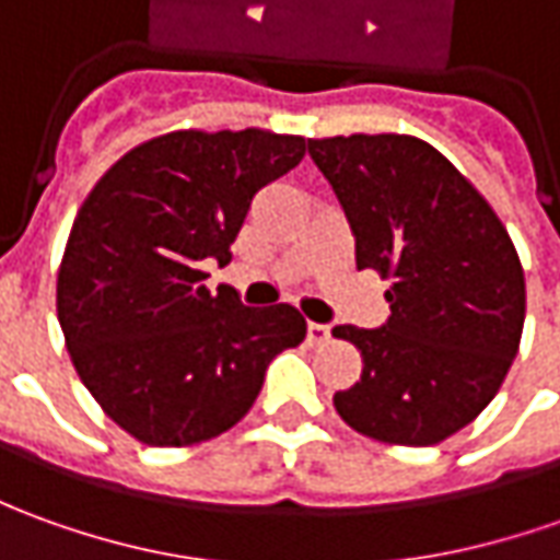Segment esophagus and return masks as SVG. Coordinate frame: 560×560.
<instances>
[{"label":"esophagus","mask_w":560,"mask_h":560,"mask_svg":"<svg viewBox=\"0 0 560 560\" xmlns=\"http://www.w3.org/2000/svg\"><path fill=\"white\" fill-rule=\"evenodd\" d=\"M306 337H310V343H325L330 337L328 325H318V322H310L306 325Z\"/></svg>","instance_id":"1"}]
</instances>
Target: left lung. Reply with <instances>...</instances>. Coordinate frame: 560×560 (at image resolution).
Instances as JSON below:
<instances>
[{
  "mask_svg": "<svg viewBox=\"0 0 560 560\" xmlns=\"http://www.w3.org/2000/svg\"><path fill=\"white\" fill-rule=\"evenodd\" d=\"M355 235L359 269L392 276L380 328L337 325L361 349L334 408L355 432L429 447L469 425L503 386L524 328V272L481 192L425 140H310Z\"/></svg>",
  "mask_w": 560,
  "mask_h": 560,
  "instance_id": "obj_1",
  "label": "left lung"
}]
</instances>
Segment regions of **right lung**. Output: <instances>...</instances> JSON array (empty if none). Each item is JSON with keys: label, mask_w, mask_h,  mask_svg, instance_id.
<instances>
[{"label": "right lung", "mask_w": 560, "mask_h": 560, "mask_svg": "<svg viewBox=\"0 0 560 560\" xmlns=\"http://www.w3.org/2000/svg\"><path fill=\"white\" fill-rule=\"evenodd\" d=\"M306 140L269 131H171L121 155L72 220L57 318L97 405L152 447L235 425L281 349L303 343L291 303L245 306L226 264L254 196L300 165Z\"/></svg>", "instance_id": "1"}]
</instances>
